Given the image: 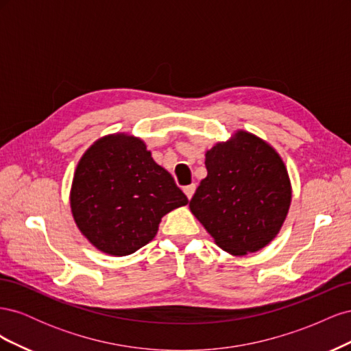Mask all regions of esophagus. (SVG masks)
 Wrapping results in <instances>:
<instances>
[{
  "instance_id": "1",
  "label": "esophagus",
  "mask_w": 351,
  "mask_h": 351,
  "mask_svg": "<svg viewBox=\"0 0 351 351\" xmlns=\"http://www.w3.org/2000/svg\"><path fill=\"white\" fill-rule=\"evenodd\" d=\"M183 190H184L186 196H187L189 199H192L193 195H195V192H196V186H195V184H190V186H186Z\"/></svg>"
}]
</instances>
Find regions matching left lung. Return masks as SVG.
Here are the masks:
<instances>
[{
  "mask_svg": "<svg viewBox=\"0 0 351 351\" xmlns=\"http://www.w3.org/2000/svg\"><path fill=\"white\" fill-rule=\"evenodd\" d=\"M208 176L189 208L218 246L234 256L258 252L277 237L291 204L281 156L261 137L237 130L205 154Z\"/></svg>",
  "mask_w": 351,
  "mask_h": 351,
  "instance_id": "1",
  "label": "left lung"
}]
</instances>
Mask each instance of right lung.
<instances>
[{"label":"right lung","mask_w":351,"mask_h":351,"mask_svg":"<svg viewBox=\"0 0 351 351\" xmlns=\"http://www.w3.org/2000/svg\"><path fill=\"white\" fill-rule=\"evenodd\" d=\"M187 202L145 142L127 133L95 142L80 158L70 190L77 228L112 256L132 254L154 240L162 217Z\"/></svg>","instance_id":"1"}]
</instances>
